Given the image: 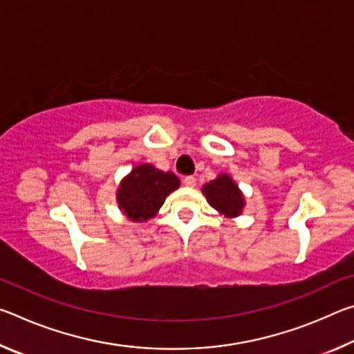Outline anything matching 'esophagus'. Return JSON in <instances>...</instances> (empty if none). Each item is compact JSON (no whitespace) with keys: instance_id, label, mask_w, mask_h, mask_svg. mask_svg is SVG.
Returning <instances> with one entry per match:
<instances>
[{"instance_id":"obj_1","label":"esophagus","mask_w":354,"mask_h":354,"mask_svg":"<svg viewBox=\"0 0 354 354\" xmlns=\"http://www.w3.org/2000/svg\"><path fill=\"white\" fill-rule=\"evenodd\" d=\"M183 183H184V185H187V187H195L196 185V178L195 176H185L184 179H183Z\"/></svg>"}]
</instances>
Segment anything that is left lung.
Returning a JSON list of instances; mask_svg holds the SVG:
<instances>
[{
  "label": "left lung",
  "instance_id": "8db88e82",
  "mask_svg": "<svg viewBox=\"0 0 354 354\" xmlns=\"http://www.w3.org/2000/svg\"><path fill=\"white\" fill-rule=\"evenodd\" d=\"M203 194L214 209L226 217H237L243 209V196L232 179L226 175H220L217 179L207 183L203 187Z\"/></svg>",
  "mask_w": 354,
  "mask_h": 354
}]
</instances>
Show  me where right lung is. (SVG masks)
Wrapping results in <instances>:
<instances>
[{"instance_id": "right-lung-1", "label": "right lung", "mask_w": 354, "mask_h": 354, "mask_svg": "<svg viewBox=\"0 0 354 354\" xmlns=\"http://www.w3.org/2000/svg\"><path fill=\"white\" fill-rule=\"evenodd\" d=\"M178 187L179 179L171 171L164 173L143 164L123 179L117 194L118 205L129 220H148L164 205L167 195Z\"/></svg>"}]
</instances>
